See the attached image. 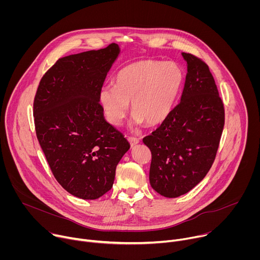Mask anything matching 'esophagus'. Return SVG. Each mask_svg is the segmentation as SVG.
Wrapping results in <instances>:
<instances>
[{"instance_id":"34e87169","label":"esophagus","mask_w":260,"mask_h":260,"mask_svg":"<svg viewBox=\"0 0 260 260\" xmlns=\"http://www.w3.org/2000/svg\"><path fill=\"white\" fill-rule=\"evenodd\" d=\"M127 140H128L131 146H135L140 142V139H138L136 137H127Z\"/></svg>"}]
</instances>
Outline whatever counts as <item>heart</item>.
<instances>
[{
    "instance_id": "1",
    "label": "heart",
    "mask_w": 260,
    "mask_h": 260,
    "mask_svg": "<svg viewBox=\"0 0 260 260\" xmlns=\"http://www.w3.org/2000/svg\"><path fill=\"white\" fill-rule=\"evenodd\" d=\"M183 80L179 66L173 61L139 60L123 67L114 85L103 86L99 100L107 120L118 125L131 107L133 124L146 121L155 125L171 112Z\"/></svg>"
}]
</instances>
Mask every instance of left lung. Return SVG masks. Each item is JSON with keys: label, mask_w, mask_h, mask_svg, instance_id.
<instances>
[{"label": "left lung", "mask_w": 260, "mask_h": 260, "mask_svg": "<svg viewBox=\"0 0 260 260\" xmlns=\"http://www.w3.org/2000/svg\"><path fill=\"white\" fill-rule=\"evenodd\" d=\"M187 74L181 101L143 139L151 151V187L166 198L187 193L211 169L224 126V107L209 67L182 52Z\"/></svg>", "instance_id": "obj_1"}]
</instances>
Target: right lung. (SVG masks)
<instances>
[{
	"label": "right lung",
	"instance_id": "1",
	"mask_svg": "<svg viewBox=\"0 0 260 260\" xmlns=\"http://www.w3.org/2000/svg\"><path fill=\"white\" fill-rule=\"evenodd\" d=\"M120 48L59 58L42 77L34 101L36 134L56 181L69 193L96 200L113 186L129 143L104 117L99 92Z\"/></svg>",
	"mask_w": 260,
	"mask_h": 260
}]
</instances>
